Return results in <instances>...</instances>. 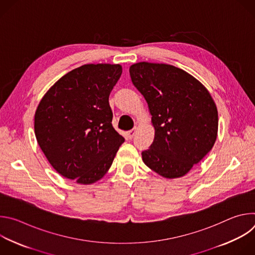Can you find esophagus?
Returning <instances> with one entry per match:
<instances>
[{"label": "esophagus", "mask_w": 255, "mask_h": 255, "mask_svg": "<svg viewBox=\"0 0 255 255\" xmlns=\"http://www.w3.org/2000/svg\"><path fill=\"white\" fill-rule=\"evenodd\" d=\"M135 132H136V128H134V129H132V130L128 131V132H127V136H128V138H129V139H132V138L134 137V135H135Z\"/></svg>", "instance_id": "34e87169"}]
</instances>
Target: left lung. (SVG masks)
<instances>
[{
  "label": "left lung",
  "instance_id": "left-lung-1",
  "mask_svg": "<svg viewBox=\"0 0 255 255\" xmlns=\"http://www.w3.org/2000/svg\"><path fill=\"white\" fill-rule=\"evenodd\" d=\"M146 100L155 129L142 160L166 178L187 174L214 146L217 107L208 90L187 71L164 63L138 62L129 68Z\"/></svg>",
  "mask_w": 255,
  "mask_h": 255
}]
</instances>
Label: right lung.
I'll use <instances>...</instances> for the list:
<instances>
[{"label":"right lung","mask_w":255,"mask_h":255,"mask_svg":"<svg viewBox=\"0 0 255 255\" xmlns=\"http://www.w3.org/2000/svg\"><path fill=\"white\" fill-rule=\"evenodd\" d=\"M120 64H85L67 72L44 95L35 112V136L52 167L90 185L111 167L125 139L112 125L109 96Z\"/></svg>","instance_id":"right-lung-1"}]
</instances>
